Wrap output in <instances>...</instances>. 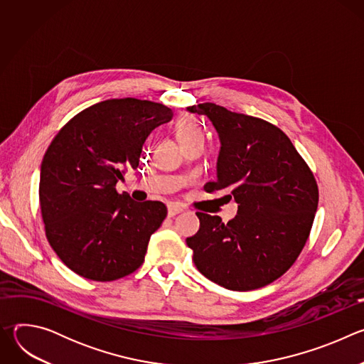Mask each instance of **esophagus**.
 <instances>
[{
  "label": "esophagus",
  "instance_id": "34e87169",
  "mask_svg": "<svg viewBox=\"0 0 364 364\" xmlns=\"http://www.w3.org/2000/svg\"><path fill=\"white\" fill-rule=\"evenodd\" d=\"M183 212V207L178 204H170L168 205V218H174L176 215Z\"/></svg>",
  "mask_w": 364,
  "mask_h": 364
}]
</instances>
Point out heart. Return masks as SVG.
<instances>
[{
  "label": "heart",
  "mask_w": 364,
  "mask_h": 364,
  "mask_svg": "<svg viewBox=\"0 0 364 364\" xmlns=\"http://www.w3.org/2000/svg\"><path fill=\"white\" fill-rule=\"evenodd\" d=\"M174 131H176V136H177L180 144H186V142L194 141V139H201L203 141V129L200 128V125L193 118L181 117L176 122Z\"/></svg>",
  "instance_id": "1"
}]
</instances>
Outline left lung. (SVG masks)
I'll list each match as a JSON object with an SVG mask.
<instances>
[{
	"mask_svg": "<svg viewBox=\"0 0 364 364\" xmlns=\"http://www.w3.org/2000/svg\"><path fill=\"white\" fill-rule=\"evenodd\" d=\"M187 111L210 119L220 138L218 180L207 193L226 191L235 219L197 212L198 232L187 237L197 269L233 291L265 287L296 261L316 218L318 186L291 139L275 125L216 103Z\"/></svg>",
	"mask_w": 364,
	"mask_h": 364,
	"instance_id": "1",
	"label": "left lung"
}]
</instances>
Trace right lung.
I'll use <instances>...</instances> for the list:
<instances>
[{
  "instance_id": "right-lung-1",
  "label": "right lung",
  "mask_w": 364,
  "mask_h": 364,
  "mask_svg": "<svg viewBox=\"0 0 364 364\" xmlns=\"http://www.w3.org/2000/svg\"><path fill=\"white\" fill-rule=\"evenodd\" d=\"M171 117L163 103L108 99L75 115L48 145L40 170L41 218L50 246L75 274L108 282L142 265L167 207L136 203L117 183L138 167L149 132Z\"/></svg>"
}]
</instances>
